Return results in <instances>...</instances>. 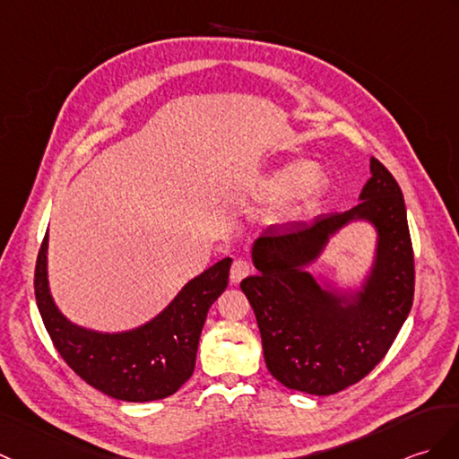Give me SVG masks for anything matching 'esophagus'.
Listing matches in <instances>:
<instances>
[{
	"label": "esophagus",
	"instance_id": "obj_1",
	"mask_svg": "<svg viewBox=\"0 0 459 459\" xmlns=\"http://www.w3.org/2000/svg\"><path fill=\"white\" fill-rule=\"evenodd\" d=\"M250 272H252V265L247 262V260H234V264H232V268H230V281L237 285V283H240L244 278H247V275H250Z\"/></svg>",
	"mask_w": 459,
	"mask_h": 459
}]
</instances>
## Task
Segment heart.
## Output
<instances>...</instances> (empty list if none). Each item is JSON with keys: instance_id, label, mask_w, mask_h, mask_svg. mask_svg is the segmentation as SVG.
I'll use <instances>...</instances> for the list:
<instances>
[{"instance_id": "obj_1", "label": "heart", "mask_w": 459, "mask_h": 459, "mask_svg": "<svg viewBox=\"0 0 459 459\" xmlns=\"http://www.w3.org/2000/svg\"><path fill=\"white\" fill-rule=\"evenodd\" d=\"M330 186L326 169L316 164L290 162L264 179L262 191L268 197H283L287 207H305L325 195Z\"/></svg>"}]
</instances>
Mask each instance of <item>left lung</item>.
Returning a JSON list of instances; mask_svg holds the SVG:
<instances>
[{"label":"left lung","instance_id":"8db88e82","mask_svg":"<svg viewBox=\"0 0 459 459\" xmlns=\"http://www.w3.org/2000/svg\"><path fill=\"white\" fill-rule=\"evenodd\" d=\"M359 204L308 222L264 229L252 244L255 275L240 287L258 321L264 358L281 385L334 395L374 369L407 321L414 260L401 187L379 160ZM351 224L375 230V252L358 284L310 272L329 240Z\"/></svg>","mask_w":459,"mask_h":459}]
</instances>
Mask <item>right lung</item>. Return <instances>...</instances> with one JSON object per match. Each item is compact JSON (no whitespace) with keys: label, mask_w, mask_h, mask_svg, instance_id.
Here are the masks:
<instances>
[{"label":"right lung","mask_w":459,"mask_h":459,"mask_svg":"<svg viewBox=\"0 0 459 459\" xmlns=\"http://www.w3.org/2000/svg\"><path fill=\"white\" fill-rule=\"evenodd\" d=\"M230 264L222 258L189 280L144 325L108 333L72 323L58 308L48 281L47 230L35 270L39 313L64 361L91 387L129 403L166 399L194 374L201 330L209 307L227 290Z\"/></svg>","instance_id":"right-lung-1"}]
</instances>
